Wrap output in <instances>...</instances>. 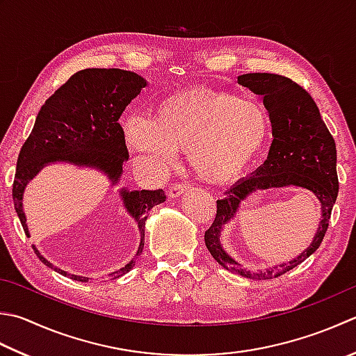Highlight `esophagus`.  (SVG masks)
Instances as JSON below:
<instances>
[{
  "label": "esophagus",
  "instance_id": "obj_1",
  "mask_svg": "<svg viewBox=\"0 0 356 356\" xmlns=\"http://www.w3.org/2000/svg\"><path fill=\"white\" fill-rule=\"evenodd\" d=\"M186 190H190V185H188V184H184V182H177V184H174V185L170 188L168 196H170L171 199H174V197H179L180 194H184Z\"/></svg>",
  "mask_w": 356,
  "mask_h": 356
}]
</instances>
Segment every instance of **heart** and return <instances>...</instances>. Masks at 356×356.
<instances>
[{"mask_svg": "<svg viewBox=\"0 0 356 356\" xmlns=\"http://www.w3.org/2000/svg\"><path fill=\"white\" fill-rule=\"evenodd\" d=\"M267 108L250 97L190 88L157 106L154 120L131 117L123 124L128 146L157 165H170L176 151L208 184L233 182L248 170L270 137Z\"/></svg>", "mask_w": 356, "mask_h": 356, "instance_id": "b5f03b06", "label": "heart"}]
</instances>
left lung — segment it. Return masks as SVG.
I'll list each match as a JSON object with an SVG mask.
<instances>
[{"mask_svg": "<svg viewBox=\"0 0 356 356\" xmlns=\"http://www.w3.org/2000/svg\"><path fill=\"white\" fill-rule=\"evenodd\" d=\"M238 83L262 95L270 114L273 142L268 157L254 174L239 180L218 200V211L205 232L208 252L228 271L250 280H273L293 270L321 245L329 228L332 208L338 196L337 145L319 114L315 100L302 86L287 76L254 72L238 76ZM309 189L322 202L323 219L311 247L290 263L253 274L236 263L220 245L221 225L237 212L238 204L257 189L282 186Z\"/></svg>", "mask_w": 356, "mask_h": 356, "instance_id": "left-lung-1", "label": "left lung"}]
</instances>
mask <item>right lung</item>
<instances>
[{
	"label": "right lung",
	"instance_id": "right-lung-1",
	"mask_svg": "<svg viewBox=\"0 0 356 356\" xmlns=\"http://www.w3.org/2000/svg\"><path fill=\"white\" fill-rule=\"evenodd\" d=\"M146 81L140 75L123 69H83L61 85L41 106L33 129L21 146L17 162L15 180L12 186L13 205L29 236L23 213V191L27 182L46 163L71 162L74 165L94 166L102 170L117 184L123 172V162L129 152L124 143V131L118 118L128 104L142 92ZM122 199L129 214L140 229V256L145 245V220L148 211L166 200L163 190H122ZM33 253L47 267L67 276L66 271L54 267L35 247ZM136 259L128 266L111 273V280L120 277L134 267ZM71 280L88 282L89 277L69 275Z\"/></svg>",
	"mask_w": 356,
	"mask_h": 356
}]
</instances>
